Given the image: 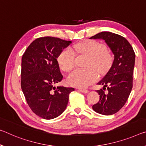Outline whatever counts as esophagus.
Segmentation results:
<instances>
[{"instance_id": "34e87169", "label": "esophagus", "mask_w": 146, "mask_h": 146, "mask_svg": "<svg viewBox=\"0 0 146 146\" xmlns=\"http://www.w3.org/2000/svg\"><path fill=\"white\" fill-rule=\"evenodd\" d=\"M79 91L81 92L83 94H87L88 92V90L85 89H79Z\"/></svg>"}]
</instances>
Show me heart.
I'll use <instances>...</instances> for the list:
<instances>
[{
	"label": "heart",
	"mask_w": 146,
	"mask_h": 146,
	"mask_svg": "<svg viewBox=\"0 0 146 146\" xmlns=\"http://www.w3.org/2000/svg\"><path fill=\"white\" fill-rule=\"evenodd\" d=\"M75 48L80 54L90 56L87 65L90 68L77 69L69 73L68 81L70 85L78 88L88 86L98 78V71L93 67L97 69L101 74L105 73L110 69L112 63V56L106 50L104 44L96 40H89L77 44ZM75 50L71 47H67L61 52L57 60L62 70L68 71L75 66Z\"/></svg>",
	"instance_id": "heart-1"
}]
</instances>
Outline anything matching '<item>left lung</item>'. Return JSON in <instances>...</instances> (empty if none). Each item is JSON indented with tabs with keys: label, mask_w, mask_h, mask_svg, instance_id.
Returning a JSON list of instances; mask_svg holds the SVG:
<instances>
[{
	"label": "left lung",
	"mask_w": 146,
	"mask_h": 146,
	"mask_svg": "<svg viewBox=\"0 0 146 146\" xmlns=\"http://www.w3.org/2000/svg\"><path fill=\"white\" fill-rule=\"evenodd\" d=\"M90 39L105 41L114 56L111 68L98 83L103 85L104 90L97 91L100 96L99 101L92 106V108L103 115L114 114L123 107L131 94L135 62V52L125 38L112 32H100ZM106 87H108L107 93H104Z\"/></svg>",
	"instance_id": "1"
}]
</instances>
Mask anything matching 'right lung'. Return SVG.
<instances>
[{"label": "right lung", "mask_w": 146, "mask_h": 146, "mask_svg": "<svg viewBox=\"0 0 146 146\" xmlns=\"http://www.w3.org/2000/svg\"><path fill=\"white\" fill-rule=\"evenodd\" d=\"M71 43L53 37L39 38L23 55L22 91L32 112L43 119H54L62 114L68 105L69 94L75 90L54 86L63 78L57 58Z\"/></svg>", "instance_id": "add662e5"}]
</instances>
